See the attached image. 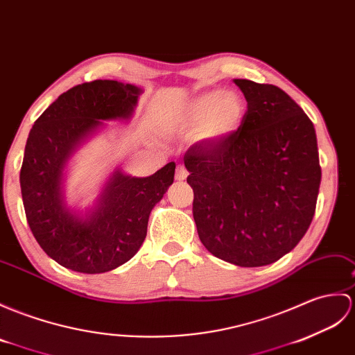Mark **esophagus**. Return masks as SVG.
<instances>
[{
	"instance_id": "esophagus-1",
	"label": "esophagus",
	"mask_w": 355,
	"mask_h": 355,
	"mask_svg": "<svg viewBox=\"0 0 355 355\" xmlns=\"http://www.w3.org/2000/svg\"><path fill=\"white\" fill-rule=\"evenodd\" d=\"M187 178V169L183 166V164H178L177 172H175V180L177 181H184Z\"/></svg>"
}]
</instances>
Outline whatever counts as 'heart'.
Instances as JSON below:
<instances>
[{
    "label": "heart",
    "instance_id": "1",
    "mask_svg": "<svg viewBox=\"0 0 355 355\" xmlns=\"http://www.w3.org/2000/svg\"><path fill=\"white\" fill-rule=\"evenodd\" d=\"M243 98L233 90H209L193 96L178 114L180 125L193 130V140L202 146H216L232 137L245 118Z\"/></svg>",
    "mask_w": 355,
    "mask_h": 355
}]
</instances>
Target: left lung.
<instances>
[{
    "instance_id": "left-lung-1",
    "label": "left lung",
    "mask_w": 355,
    "mask_h": 355,
    "mask_svg": "<svg viewBox=\"0 0 355 355\" xmlns=\"http://www.w3.org/2000/svg\"><path fill=\"white\" fill-rule=\"evenodd\" d=\"M248 103L242 125L216 146L184 154L193 219L215 257L266 266L291 252L315 216L320 184L313 122L284 90L236 78Z\"/></svg>"
}]
</instances>
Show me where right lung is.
<instances>
[{
  "instance_id": "1",
  "label": "right lung",
  "mask_w": 355,
  "mask_h": 355,
  "mask_svg": "<svg viewBox=\"0 0 355 355\" xmlns=\"http://www.w3.org/2000/svg\"><path fill=\"white\" fill-rule=\"evenodd\" d=\"M142 89L114 80H95L62 94L30 130L19 174L33 236L63 268L103 274L127 263L146 237L150 213L174 183L175 163L150 177L116 169L94 207L85 213L64 200V168L72 154L104 127L128 121Z\"/></svg>"
}]
</instances>
